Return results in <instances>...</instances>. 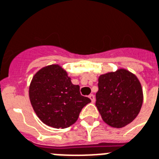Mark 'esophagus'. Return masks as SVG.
<instances>
[{
	"mask_svg": "<svg viewBox=\"0 0 159 159\" xmlns=\"http://www.w3.org/2000/svg\"><path fill=\"white\" fill-rule=\"evenodd\" d=\"M89 98L91 99V102H92V103H93V102L95 101V97H94V95H93V93L89 94Z\"/></svg>",
	"mask_w": 159,
	"mask_h": 159,
	"instance_id": "1",
	"label": "esophagus"
}]
</instances>
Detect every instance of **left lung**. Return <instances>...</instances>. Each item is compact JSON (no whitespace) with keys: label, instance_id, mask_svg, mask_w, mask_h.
<instances>
[{"label":"left lung","instance_id":"8db88e82","mask_svg":"<svg viewBox=\"0 0 159 159\" xmlns=\"http://www.w3.org/2000/svg\"><path fill=\"white\" fill-rule=\"evenodd\" d=\"M98 80L95 105L102 119L117 129L134 121L143 101L142 85L137 76L120 68L99 75Z\"/></svg>","mask_w":159,"mask_h":159}]
</instances>
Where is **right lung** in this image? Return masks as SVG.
Segmentation results:
<instances>
[{
    "mask_svg": "<svg viewBox=\"0 0 159 159\" xmlns=\"http://www.w3.org/2000/svg\"><path fill=\"white\" fill-rule=\"evenodd\" d=\"M34 111L45 124L66 129L77 121L80 113L91 100L82 96L67 71L57 64L45 66L35 74L29 87Z\"/></svg>",
    "mask_w": 159,
    "mask_h": 159,
    "instance_id": "obj_1",
    "label": "right lung"
}]
</instances>
